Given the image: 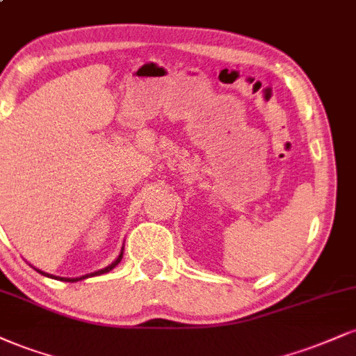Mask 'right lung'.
<instances>
[{"mask_svg":"<svg viewBox=\"0 0 356 356\" xmlns=\"http://www.w3.org/2000/svg\"><path fill=\"white\" fill-rule=\"evenodd\" d=\"M122 254H124V247L121 248V254L118 255V259H115L113 264L108 265V267L101 268V270H97V272H92V273H86V275H83V277H76V278L56 277V275H51V273H46V272L40 270V268H36V272H40V273H42V275H46V277H51V278H58V280H63V282H79V280H84V278H88V277H94V275H102V273H108V272H111V270H113V268L115 267V265H118L119 262H121V259H122Z\"/></svg>","mask_w":356,"mask_h":356,"instance_id":"right-lung-1","label":"right lung"}]
</instances>
